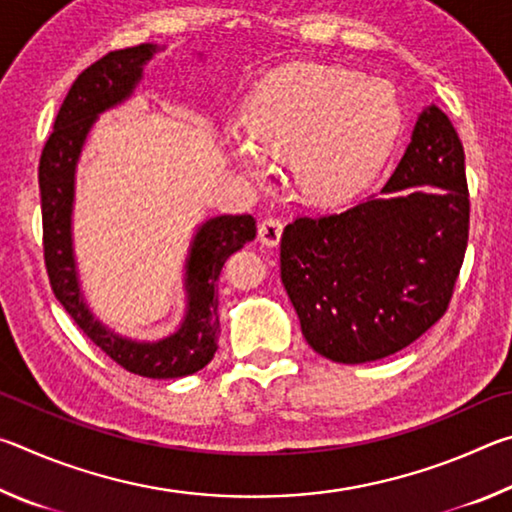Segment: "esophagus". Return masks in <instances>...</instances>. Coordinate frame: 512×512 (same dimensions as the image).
I'll list each match as a JSON object with an SVG mask.
<instances>
[{
    "label": "esophagus",
    "mask_w": 512,
    "mask_h": 512,
    "mask_svg": "<svg viewBox=\"0 0 512 512\" xmlns=\"http://www.w3.org/2000/svg\"><path fill=\"white\" fill-rule=\"evenodd\" d=\"M282 230L284 223L280 219H275V216H268V219L259 223V241L268 248H275L282 239Z\"/></svg>",
    "instance_id": "esophagus-1"
}]
</instances>
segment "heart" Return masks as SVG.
Listing matches in <instances>:
<instances>
[{
  "mask_svg": "<svg viewBox=\"0 0 512 512\" xmlns=\"http://www.w3.org/2000/svg\"><path fill=\"white\" fill-rule=\"evenodd\" d=\"M244 126H230L232 160L255 183L291 160L293 180L314 203L359 194L386 162L402 126L395 88L343 67L293 63L275 69L244 106Z\"/></svg>",
  "mask_w": 512,
  "mask_h": 512,
  "instance_id": "heart-1",
  "label": "heart"
}]
</instances>
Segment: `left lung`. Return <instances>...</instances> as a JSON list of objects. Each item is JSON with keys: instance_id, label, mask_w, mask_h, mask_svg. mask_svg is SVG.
I'll list each match as a JSON object with an SVG mask.
<instances>
[{"instance_id": "left-lung-1", "label": "left lung", "mask_w": 512, "mask_h": 512, "mask_svg": "<svg viewBox=\"0 0 512 512\" xmlns=\"http://www.w3.org/2000/svg\"><path fill=\"white\" fill-rule=\"evenodd\" d=\"M467 228L463 144L431 103L381 196L284 228L280 275L302 336L336 363L377 361L411 345L445 314Z\"/></svg>"}]
</instances>
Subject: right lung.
Segmentation results:
<instances>
[{
    "mask_svg": "<svg viewBox=\"0 0 512 512\" xmlns=\"http://www.w3.org/2000/svg\"><path fill=\"white\" fill-rule=\"evenodd\" d=\"M164 51V45H144L110 51L72 83L58 110L54 133L40 158L42 230L45 264L51 289L60 305L112 361L128 372L149 379L194 375L214 359L219 348L216 280L232 253L257 235L250 214H221L196 225L189 241L183 273L185 311L176 329L158 339H133L108 327L94 314L81 282L74 248L76 171L81 153L103 112L124 106L144 81V67ZM196 58L205 60L198 51Z\"/></svg>",
    "mask_w": 512,
    "mask_h": 512,
    "instance_id": "1",
    "label": "right lung"
}]
</instances>
